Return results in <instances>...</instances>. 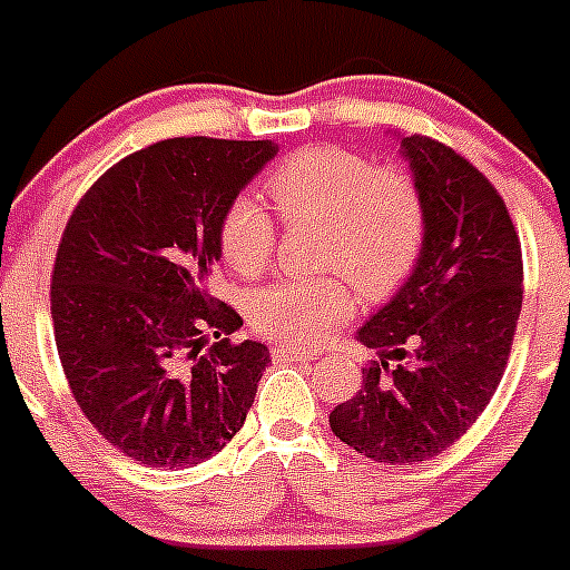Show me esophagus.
Listing matches in <instances>:
<instances>
[{
	"label": "esophagus",
	"instance_id": "34e87169",
	"mask_svg": "<svg viewBox=\"0 0 570 570\" xmlns=\"http://www.w3.org/2000/svg\"><path fill=\"white\" fill-rule=\"evenodd\" d=\"M271 356H274L276 364H299V362H311L313 353H307V350H299V347H285V344H276V347L271 350Z\"/></svg>",
	"mask_w": 570,
	"mask_h": 570
}]
</instances>
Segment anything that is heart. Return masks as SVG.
I'll return each instance as SVG.
<instances>
[{
	"mask_svg": "<svg viewBox=\"0 0 570 570\" xmlns=\"http://www.w3.org/2000/svg\"><path fill=\"white\" fill-rule=\"evenodd\" d=\"M265 191L288 223H322L320 263L356 282L364 296H384L410 276L424 245V203L410 175L379 169L342 146H311L282 160ZM276 226L254 195H237L223 212L220 250L228 268L254 276L268 265ZM353 313L342 274L276 279L248 302L263 336L311 347Z\"/></svg>",
	"mask_w": 570,
	"mask_h": 570,
	"instance_id": "obj_1",
	"label": "heart"
}]
</instances>
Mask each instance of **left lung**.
Segmentation results:
<instances>
[{
  "label": "left lung",
  "mask_w": 570,
  "mask_h": 570,
  "mask_svg": "<svg viewBox=\"0 0 570 570\" xmlns=\"http://www.w3.org/2000/svg\"><path fill=\"white\" fill-rule=\"evenodd\" d=\"M399 144L424 203V245L356 333L379 362L362 370L356 399L331 412L333 435L379 463L426 461L478 421L523 307V254L498 189L438 140Z\"/></svg>",
  "instance_id": "8db88e82"
}]
</instances>
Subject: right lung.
Returning a JSON list of instances; mask_svg holds the SVG:
<instances>
[{
	"instance_id": "obj_1",
	"label": "right lung",
	"mask_w": 570,
	"mask_h": 570,
	"mask_svg": "<svg viewBox=\"0 0 570 570\" xmlns=\"http://www.w3.org/2000/svg\"><path fill=\"white\" fill-rule=\"evenodd\" d=\"M276 153L274 140H160L104 171L67 220L56 347L87 421L132 461L195 466L254 404L268 347L223 338L243 320L208 276L223 212ZM208 335L222 342L207 348Z\"/></svg>"
}]
</instances>
